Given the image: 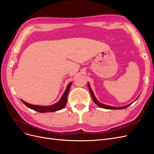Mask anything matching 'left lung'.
Returning <instances> with one entry per match:
<instances>
[{
    "label": "left lung",
    "instance_id": "left-lung-1",
    "mask_svg": "<svg viewBox=\"0 0 154 154\" xmlns=\"http://www.w3.org/2000/svg\"><path fill=\"white\" fill-rule=\"evenodd\" d=\"M88 89H89L90 93H91V94L92 98L93 101H94V103H95L97 106H98L99 107H101V108L105 109L118 110V109H126V108H127V107H128V106H130V105H131L132 103H134V102L135 101H136V100H137V99L138 98V97H137L136 100L134 101L133 102H132L131 103H130V104H128V105H126V106H119V107H117V106H110V105H105V104L101 103H100V102H99L98 101H97V100L96 99V97H95V96H94V92H93L92 90L91 89V86H90L89 83H88Z\"/></svg>",
    "mask_w": 154,
    "mask_h": 154
}]
</instances>
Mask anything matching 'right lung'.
I'll return each mask as SVG.
<instances>
[{
	"label": "right lung",
	"instance_id": "obj_1",
	"mask_svg": "<svg viewBox=\"0 0 154 154\" xmlns=\"http://www.w3.org/2000/svg\"><path fill=\"white\" fill-rule=\"evenodd\" d=\"M72 82H70L67 86V88L66 89V91L64 92L62 96L61 97L60 100L57 102L52 105L49 106H42V105H32L29 104L27 102L22 100L23 103L26 105L28 108L34 110L35 111L41 113H44V112H52L58 111L63 109L66 105L67 103V95L70 89V87H71L72 85Z\"/></svg>",
	"mask_w": 154,
	"mask_h": 154
}]
</instances>
